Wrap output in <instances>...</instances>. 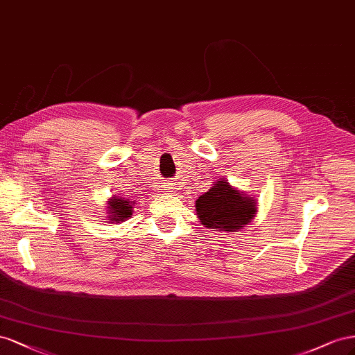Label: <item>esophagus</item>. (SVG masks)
I'll return each instance as SVG.
<instances>
[{"instance_id": "obj_1", "label": "esophagus", "mask_w": 355, "mask_h": 355, "mask_svg": "<svg viewBox=\"0 0 355 355\" xmlns=\"http://www.w3.org/2000/svg\"><path fill=\"white\" fill-rule=\"evenodd\" d=\"M165 190H168V191H175V183H166Z\"/></svg>"}]
</instances>
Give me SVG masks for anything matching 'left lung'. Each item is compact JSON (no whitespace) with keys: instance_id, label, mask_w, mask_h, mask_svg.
<instances>
[{"instance_id":"8db88e82","label":"left lung","mask_w":355,"mask_h":355,"mask_svg":"<svg viewBox=\"0 0 355 355\" xmlns=\"http://www.w3.org/2000/svg\"><path fill=\"white\" fill-rule=\"evenodd\" d=\"M196 211L205 227L234 232L248 225L254 217L256 202L235 190L227 180H223L199 196Z\"/></svg>"}]
</instances>
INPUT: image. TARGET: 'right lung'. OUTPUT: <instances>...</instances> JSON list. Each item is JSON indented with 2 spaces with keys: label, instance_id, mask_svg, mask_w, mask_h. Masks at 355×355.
<instances>
[{
  "label": "right lung",
  "instance_id": "add662e5",
  "mask_svg": "<svg viewBox=\"0 0 355 355\" xmlns=\"http://www.w3.org/2000/svg\"><path fill=\"white\" fill-rule=\"evenodd\" d=\"M108 214H110L111 221L120 223V221H123L125 218L132 216V205H130V202L126 200V199L114 198V199L110 200Z\"/></svg>",
  "mask_w": 355,
  "mask_h": 355
}]
</instances>
